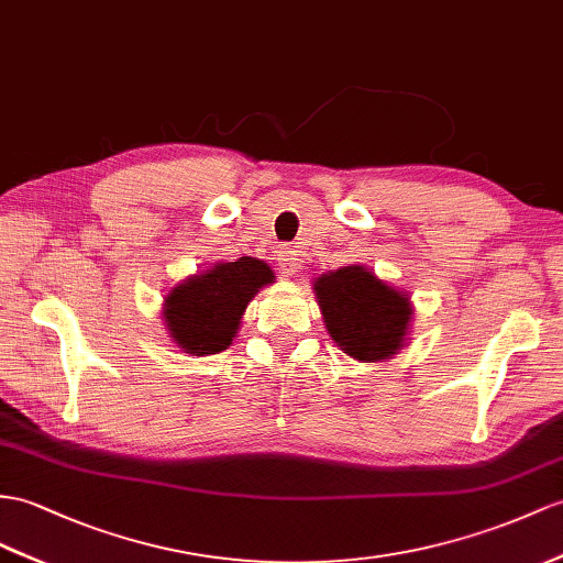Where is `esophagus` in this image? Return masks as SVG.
I'll return each mask as SVG.
<instances>
[{"mask_svg": "<svg viewBox=\"0 0 563 563\" xmlns=\"http://www.w3.org/2000/svg\"><path fill=\"white\" fill-rule=\"evenodd\" d=\"M277 260H279V274H282V277H291V274H296L300 269L298 251L289 249V245H284V249L279 251Z\"/></svg>", "mask_w": 563, "mask_h": 563, "instance_id": "obj_1", "label": "esophagus"}]
</instances>
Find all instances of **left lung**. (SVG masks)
Returning a JSON list of instances; mask_svg holds the SVG:
<instances>
[{"label": "left lung", "instance_id": "obj_1", "mask_svg": "<svg viewBox=\"0 0 563 563\" xmlns=\"http://www.w3.org/2000/svg\"><path fill=\"white\" fill-rule=\"evenodd\" d=\"M327 332L336 346L363 363L387 361L404 349L410 298L363 265L327 272L314 282Z\"/></svg>", "mask_w": 563, "mask_h": 563}]
</instances>
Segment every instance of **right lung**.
I'll return each mask as SVG.
<instances>
[{
    "mask_svg": "<svg viewBox=\"0 0 563 563\" xmlns=\"http://www.w3.org/2000/svg\"><path fill=\"white\" fill-rule=\"evenodd\" d=\"M272 282L274 272L257 257L217 263L208 272L194 274L164 298V322L172 339L194 355L229 349L245 308Z\"/></svg>",
    "mask_w": 563,
    "mask_h": 563,
    "instance_id": "obj_1",
    "label": "right lung"
}]
</instances>
